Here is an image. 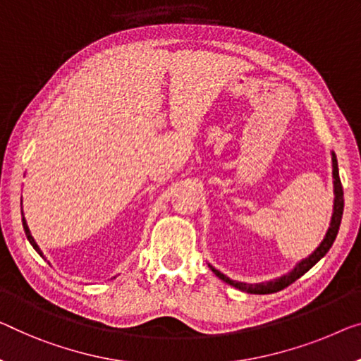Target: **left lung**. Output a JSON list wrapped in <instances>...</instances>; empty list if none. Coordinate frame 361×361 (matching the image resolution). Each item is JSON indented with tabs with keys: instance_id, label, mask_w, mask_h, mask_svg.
Instances as JSON below:
<instances>
[{
	"instance_id": "left-lung-1",
	"label": "left lung",
	"mask_w": 361,
	"mask_h": 361,
	"mask_svg": "<svg viewBox=\"0 0 361 361\" xmlns=\"http://www.w3.org/2000/svg\"><path fill=\"white\" fill-rule=\"evenodd\" d=\"M332 178H334V209H332V217H331V224L329 228H327L324 240L321 241V245L316 248L308 257L301 259L297 266H295L292 271L288 274H283L282 277L272 279L269 282H261V283H245V282H238V281H232V279L225 276L217 269L212 267L209 264V267L212 269V272L217 276L219 279H222L224 282H227L232 287L241 290V292L246 293H255V295H267V293H276L279 290H283L285 287H288L290 283H293L297 279H300L303 274H306L313 267L316 262H318L321 257L326 256V252L331 250L332 243H334L336 236L338 233V227H341V220H342V214H343V190H342V183L341 178H338V166H337V157L336 154L332 152Z\"/></svg>"
}]
</instances>
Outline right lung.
<instances>
[{"label": "right lung", "mask_w": 361, "mask_h": 361, "mask_svg": "<svg viewBox=\"0 0 361 361\" xmlns=\"http://www.w3.org/2000/svg\"><path fill=\"white\" fill-rule=\"evenodd\" d=\"M23 225H24V232H25V236H27V240H29V243L34 246V250L39 252V255L43 257V255H42V251H40V248H39V245L35 243V240H34V236H32V233H30V230H29V225H27V222H25V217H24V212H23Z\"/></svg>", "instance_id": "add662e5"}]
</instances>
